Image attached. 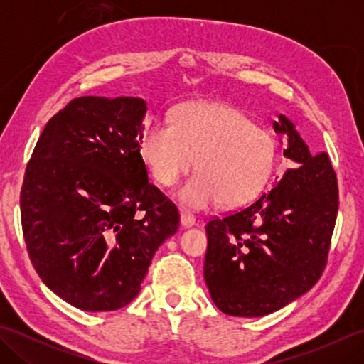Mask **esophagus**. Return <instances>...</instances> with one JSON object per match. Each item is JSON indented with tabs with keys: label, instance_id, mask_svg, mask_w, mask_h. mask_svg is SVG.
Here are the masks:
<instances>
[{
	"label": "esophagus",
	"instance_id": "esophagus-1",
	"mask_svg": "<svg viewBox=\"0 0 364 364\" xmlns=\"http://www.w3.org/2000/svg\"><path fill=\"white\" fill-rule=\"evenodd\" d=\"M180 223L183 228H189V227H194L196 225V218L188 211H181L180 213Z\"/></svg>",
	"mask_w": 364,
	"mask_h": 364
}]
</instances>
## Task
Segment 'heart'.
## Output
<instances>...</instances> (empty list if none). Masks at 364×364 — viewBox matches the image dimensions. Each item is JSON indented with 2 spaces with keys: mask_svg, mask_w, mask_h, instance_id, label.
<instances>
[{
  "mask_svg": "<svg viewBox=\"0 0 364 364\" xmlns=\"http://www.w3.org/2000/svg\"><path fill=\"white\" fill-rule=\"evenodd\" d=\"M141 153L166 188L196 164L197 172L176 198L191 210H206L219 203L241 206L257 197L274 170L277 142L236 107L198 102L176 109L172 123H153Z\"/></svg>",
  "mask_w": 364,
  "mask_h": 364,
  "instance_id": "1",
  "label": "heart"
}]
</instances>
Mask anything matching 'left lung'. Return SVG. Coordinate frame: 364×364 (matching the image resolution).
Returning <instances> with one entry per match:
<instances>
[{"instance_id":"8db88e82","label":"left lung","mask_w":364,"mask_h":364,"mask_svg":"<svg viewBox=\"0 0 364 364\" xmlns=\"http://www.w3.org/2000/svg\"><path fill=\"white\" fill-rule=\"evenodd\" d=\"M272 127L294 167L241 211L208 222L205 283L220 311L261 318L304 296L327 262L338 183L327 153L313 154L294 122Z\"/></svg>"}]
</instances>
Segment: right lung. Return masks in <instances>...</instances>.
<instances>
[{"mask_svg": "<svg viewBox=\"0 0 364 364\" xmlns=\"http://www.w3.org/2000/svg\"><path fill=\"white\" fill-rule=\"evenodd\" d=\"M145 100L80 97L46 123L20 194L31 262L84 311L128 305L180 225L141 156Z\"/></svg>", "mask_w": 364, "mask_h": 364, "instance_id": "1", "label": "right lung"}]
</instances>
